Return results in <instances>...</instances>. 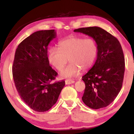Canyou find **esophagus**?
Returning <instances> with one entry per match:
<instances>
[{"mask_svg": "<svg viewBox=\"0 0 134 134\" xmlns=\"http://www.w3.org/2000/svg\"><path fill=\"white\" fill-rule=\"evenodd\" d=\"M74 83V80H69V79H67V80H65V83H66V85H69V84Z\"/></svg>", "mask_w": 134, "mask_h": 134, "instance_id": "34e87169", "label": "esophagus"}]
</instances>
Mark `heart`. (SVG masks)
I'll list each match as a JSON object with an SVG mask.
<instances>
[{
	"mask_svg": "<svg viewBox=\"0 0 134 134\" xmlns=\"http://www.w3.org/2000/svg\"><path fill=\"white\" fill-rule=\"evenodd\" d=\"M98 46L92 38H68L60 41L58 47H51L47 52L48 60L58 71H62L64 77L71 79L77 76L82 70H87L94 64L98 55Z\"/></svg>",
	"mask_w": 134,
	"mask_h": 134,
	"instance_id": "b5f03b06",
	"label": "heart"
}]
</instances>
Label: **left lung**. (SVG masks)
Masks as SVG:
<instances>
[{"instance_id": "8db88e82", "label": "left lung", "mask_w": 134, "mask_h": 134, "mask_svg": "<svg viewBox=\"0 0 134 134\" xmlns=\"http://www.w3.org/2000/svg\"><path fill=\"white\" fill-rule=\"evenodd\" d=\"M74 32L93 38L98 49L94 65L82 77L85 89L82 99L91 109L107 107L122 87L125 62L121 46L115 36L100 27L80 28Z\"/></svg>"}]
</instances>
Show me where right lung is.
Returning <instances> with one entry per match:
<instances>
[{"instance_id": "1", "label": "right lung", "mask_w": 134, "mask_h": 134, "mask_svg": "<svg viewBox=\"0 0 134 134\" xmlns=\"http://www.w3.org/2000/svg\"><path fill=\"white\" fill-rule=\"evenodd\" d=\"M55 30H40L24 40L16 50L13 77L20 97L31 109L44 112L57 101L65 80L54 82L57 72L49 65L47 46Z\"/></svg>"}]
</instances>
